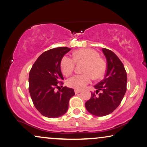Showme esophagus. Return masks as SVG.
I'll return each mask as SVG.
<instances>
[{
	"mask_svg": "<svg viewBox=\"0 0 147 147\" xmlns=\"http://www.w3.org/2000/svg\"><path fill=\"white\" fill-rule=\"evenodd\" d=\"M75 93L76 94H78V93H80V92H81V90H78V89H75Z\"/></svg>",
	"mask_w": 147,
	"mask_h": 147,
	"instance_id": "esophagus-1",
	"label": "esophagus"
}]
</instances>
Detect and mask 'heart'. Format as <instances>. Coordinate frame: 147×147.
<instances>
[{
	"label": "heart",
	"mask_w": 147,
	"mask_h": 147,
	"mask_svg": "<svg viewBox=\"0 0 147 147\" xmlns=\"http://www.w3.org/2000/svg\"><path fill=\"white\" fill-rule=\"evenodd\" d=\"M97 51L91 48H83L76 50L73 53V59L64 56L61 61V71L64 76L72 73L75 67V61L85 62L83 72L81 75H76L68 79V86L76 89H83L90 83L92 77L95 79L101 78L106 71V63L99 57Z\"/></svg>",
	"instance_id": "heart-1"
}]
</instances>
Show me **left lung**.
Wrapping results in <instances>:
<instances>
[{
    "label": "left lung",
    "mask_w": 147,
    "mask_h": 147,
    "mask_svg": "<svg viewBox=\"0 0 147 147\" xmlns=\"http://www.w3.org/2000/svg\"><path fill=\"white\" fill-rule=\"evenodd\" d=\"M107 62L104 79L94 86L96 93L85 102L89 113L96 116L111 114L120 105L127 91V76L125 67L118 57L111 50L102 49Z\"/></svg>",
    "instance_id": "left-lung-1"
}]
</instances>
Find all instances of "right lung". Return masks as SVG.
I'll list each match as a JSON object with an SVG mask.
<instances>
[{"instance_id":"right-lung-1","label":"right lung","mask_w":147,"mask_h":147,"mask_svg":"<svg viewBox=\"0 0 147 147\" xmlns=\"http://www.w3.org/2000/svg\"><path fill=\"white\" fill-rule=\"evenodd\" d=\"M71 48L59 47L45 51L33 64L29 74V92L36 109L44 116L61 117L67 112L69 100L75 95L74 89L63 87L55 92L64 79L61 61ZM63 87V86H62Z\"/></svg>"}]
</instances>
